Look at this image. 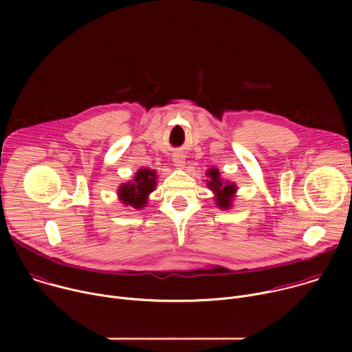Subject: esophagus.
Here are the masks:
<instances>
[{
	"label": "esophagus",
	"mask_w": 352,
	"mask_h": 352,
	"mask_svg": "<svg viewBox=\"0 0 352 352\" xmlns=\"http://www.w3.org/2000/svg\"><path fill=\"white\" fill-rule=\"evenodd\" d=\"M173 163L178 170H182L185 167V156L182 153H174Z\"/></svg>",
	"instance_id": "34e87169"
}]
</instances>
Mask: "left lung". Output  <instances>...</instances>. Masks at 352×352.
Returning <instances> with one entry per match:
<instances>
[{"mask_svg":"<svg viewBox=\"0 0 352 352\" xmlns=\"http://www.w3.org/2000/svg\"><path fill=\"white\" fill-rule=\"evenodd\" d=\"M208 188L214 193V202L219 209L221 210H230L232 208V202L235 199L238 186L235 182H231L228 179H223L220 177V171L216 167H212L206 171Z\"/></svg>","mask_w":352,"mask_h":352,"instance_id":"obj_1","label":"left lung"}]
</instances>
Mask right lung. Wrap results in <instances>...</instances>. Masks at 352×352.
<instances>
[{"label":"right lung","mask_w":352,"mask_h":352,"mask_svg":"<svg viewBox=\"0 0 352 352\" xmlns=\"http://www.w3.org/2000/svg\"><path fill=\"white\" fill-rule=\"evenodd\" d=\"M157 186V171L152 168H139L133 175V179L124 182L117 189L121 204L136 210L143 209L147 205L148 195Z\"/></svg>","instance_id":"add662e5"}]
</instances>
